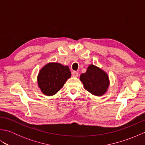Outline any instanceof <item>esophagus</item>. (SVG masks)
<instances>
[{"mask_svg": "<svg viewBox=\"0 0 145 145\" xmlns=\"http://www.w3.org/2000/svg\"><path fill=\"white\" fill-rule=\"evenodd\" d=\"M72 75L73 76H74V77H77L78 76V73L75 72V71H73L72 72Z\"/></svg>", "mask_w": 145, "mask_h": 145, "instance_id": "1", "label": "esophagus"}]
</instances>
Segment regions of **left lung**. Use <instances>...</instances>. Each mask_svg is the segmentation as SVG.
<instances>
[{"instance_id":"8db88e82","label":"left lung","mask_w":145,"mask_h":145,"mask_svg":"<svg viewBox=\"0 0 145 145\" xmlns=\"http://www.w3.org/2000/svg\"><path fill=\"white\" fill-rule=\"evenodd\" d=\"M80 80L86 90L95 96H102L107 91L110 81L107 73L99 67L91 64L87 72L81 74Z\"/></svg>"}]
</instances>
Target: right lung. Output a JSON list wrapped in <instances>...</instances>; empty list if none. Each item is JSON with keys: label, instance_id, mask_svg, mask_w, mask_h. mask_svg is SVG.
Masks as SVG:
<instances>
[{"label": "right lung", "instance_id": "right-lung-1", "mask_svg": "<svg viewBox=\"0 0 145 145\" xmlns=\"http://www.w3.org/2000/svg\"><path fill=\"white\" fill-rule=\"evenodd\" d=\"M70 76L71 72L68 66L58 63H48L39 73V87L44 95L52 96L63 87Z\"/></svg>", "mask_w": 145, "mask_h": 145}]
</instances>
